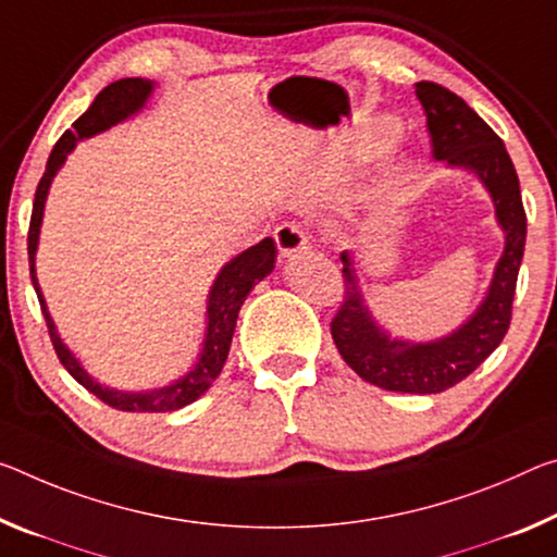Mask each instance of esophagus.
<instances>
[{
    "label": "esophagus",
    "mask_w": 557,
    "mask_h": 557,
    "mask_svg": "<svg viewBox=\"0 0 557 557\" xmlns=\"http://www.w3.org/2000/svg\"><path fill=\"white\" fill-rule=\"evenodd\" d=\"M275 243H277V250L282 258H293L295 252L305 250L307 247V237L302 233V227L293 220H287V223H280L277 231H275Z\"/></svg>",
    "instance_id": "1"
}]
</instances>
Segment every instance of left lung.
<instances>
[{
    "label": "left lung",
    "instance_id": "8db88e82",
    "mask_svg": "<svg viewBox=\"0 0 557 557\" xmlns=\"http://www.w3.org/2000/svg\"><path fill=\"white\" fill-rule=\"evenodd\" d=\"M413 88L426 113L431 153L438 161L463 165L481 175L496 202L498 223L506 231V250L479 312L451 337L431 344L392 342L379 332L361 302L349 258L342 255L344 297L330 330L342 359L364 382L386 392L441 394L463 382L506 337L513 320L516 282L528 225L518 173L496 131L451 88L436 82H419Z\"/></svg>",
    "mask_w": 557,
    "mask_h": 557
}]
</instances>
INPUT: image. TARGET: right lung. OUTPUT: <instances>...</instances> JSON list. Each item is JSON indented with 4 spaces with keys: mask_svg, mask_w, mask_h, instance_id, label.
Here are the masks:
<instances>
[{
    "mask_svg": "<svg viewBox=\"0 0 557 557\" xmlns=\"http://www.w3.org/2000/svg\"><path fill=\"white\" fill-rule=\"evenodd\" d=\"M151 82H144V78H121V82H113L103 88V91L96 96V101L88 106L84 116L74 121V131H66L64 136L57 140L54 151H51L47 161V171H44L41 181L37 185V193H34V206H32V220H29V235H26V250H29V272L34 289H37L41 314L47 320V330L51 344H54V351L61 364L69 374H72L78 384L84 386L86 392L99 396L103 404H109L111 409L119 411H131V413H158V411H175L183 409L198 399V396L206 394L218 374L223 372V364L227 359V351H231L233 344V332L237 322V312L245 302V297L250 295V289L258 285L262 277H268L272 268H275L277 260V245L272 237H264L258 245L247 247L243 255H237L233 262H227L223 272H220L213 293H210L208 302V334H206V347H202V357L198 359L196 369L188 376H183L181 382L173 386H163V389L146 392V394H123V392H111L106 386L96 384L91 376H88L78 361L72 357L64 344H61L59 334L54 330V322L47 312V305H44L37 275H34V252H37V240H39V225H41V213H44V198H47L49 183L54 178V173L66 161V153L72 151L76 140L88 138L99 131L113 126V123L123 121L131 113L138 111L144 101L151 94Z\"/></svg>",
    "mask_w": 557,
    "mask_h": 557,
    "instance_id": "right-lung-1",
    "label": "right lung"
}]
</instances>
